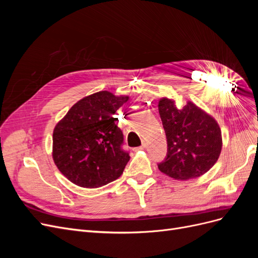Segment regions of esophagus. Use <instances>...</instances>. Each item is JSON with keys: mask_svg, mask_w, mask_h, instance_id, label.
<instances>
[{"mask_svg": "<svg viewBox=\"0 0 258 258\" xmlns=\"http://www.w3.org/2000/svg\"><path fill=\"white\" fill-rule=\"evenodd\" d=\"M145 147H146V143H145V142H143L141 146H139V147H135V148H134V151H135V152L141 151V150H143V148H145Z\"/></svg>", "mask_w": 258, "mask_h": 258, "instance_id": "34e87169", "label": "esophagus"}]
</instances>
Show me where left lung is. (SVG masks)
Listing matches in <instances>:
<instances>
[{
	"label": "left lung",
	"instance_id": "8db88e82",
	"mask_svg": "<svg viewBox=\"0 0 258 258\" xmlns=\"http://www.w3.org/2000/svg\"><path fill=\"white\" fill-rule=\"evenodd\" d=\"M158 110L168 143L159 170L177 179L208 172L222 150V132L215 119L191 102L178 110L172 100L166 98L159 101Z\"/></svg>",
	"mask_w": 258,
	"mask_h": 258
}]
</instances>
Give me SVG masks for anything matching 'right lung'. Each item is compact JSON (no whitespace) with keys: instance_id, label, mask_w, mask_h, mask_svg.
Wrapping results in <instances>:
<instances>
[{"instance_id":"right-lung-1","label":"right lung","mask_w":258,"mask_h":258,"mask_svg":"<svg viewBox=\"0 0 258 258\" xmlns=\"http://www.w3.org/2000/svg\"><path fill=\"white\" fill-rule=\"evenodd\" d=\"M128 97L100 91L75 103L54 127L52 157L69 181L96 188L115 181L130 159L116 112Z\"/></svg>"}]
</instances>
